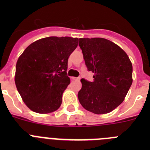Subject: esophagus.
I'll use <instances>...</instances> for the list:
<instances>
[{
  "label": "esophagus",
  "mask_w": 150,
  "mask_h": 150,
  "mask_svg": "<svg viewBox=\"0 0 150 150\" xmlns=\"http://www.w3.org/2000/svg\"><path fill=\"white\" fill-rule=\"evenodd\" d=\"M72 79H74V80H79V79H80V78L79 77H72Z\"/></svg>",
  "instance_id": "34e87169"
}]
</instances>
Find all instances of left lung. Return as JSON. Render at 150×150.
I'll return each mask as SVG.
<instances>
[{
  "mask_svg": "<svg viewBox=\"0 0 150 150\" xmlns=\"http://www.w3.org/2000/svg\"><path fill=\"white\" fill-rule=\"evenodd\" d=\"M79 46L94 81L81 79L79 103L95 114L111 112L122 103L132 84V64L125 52L104 38H79Z\"/></svg>",
  "mask_w": 150,
  "mask_h": 150,
  "instance_id": "1",
  "label": "left lung"
}]
</instances>
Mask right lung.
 Instances as JSON below:
<instances>
[{"mask_svg":"<svg viewBox=\"0 0 150 150\" xmlns=\"http://www.w3.org/2000/svg\"><path fill=\"white\" fill-rule=\"evenodd\" d=\"M78 38L49 37L29 45L19 56L15 83L29 109L38 113L57 110L70 84L68 58L77 47Z\"/></svg>","mask_w":150,"mask_h":150,"instance_id":"obj_1","label":"right lung"}]
</instances>
